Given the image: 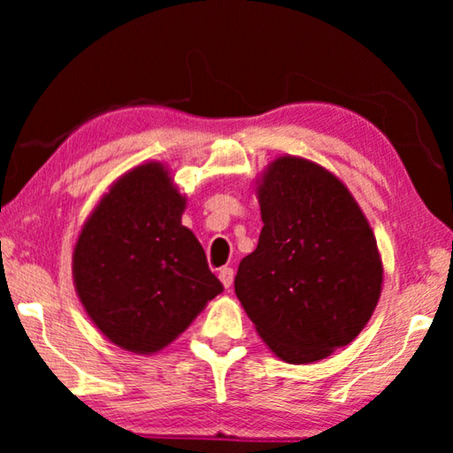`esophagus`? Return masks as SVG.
Returning <instances> with one entry per match:
<instances>
[{
    "mask_svg": "<svg viewBox=\"0 0 453 453\" xmlns=\"http://www.w3.org/2000/svg\"><path fill=\"white\" fill-rule=\"evenodd\" d=\"M219 281H221V286H224L226 289L232 288V283H234V270H232V267H221V270H219Z\"/></svg>",
    "mask_w": 453,
    "mask_h": 453,
    "instance_id": "obj_1",
    "label": "esophagus"
}]
</instances>
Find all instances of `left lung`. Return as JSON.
Here are the masks:
<instances>
[{
    "instance_id": "1",
    "label": "left lung",
    "mask_w": 453,
    "mask_h": 453,
    "mask_svg": "<svg viewBox=\"0 0 453 453\" xmlns=\"http://www.w3.org/2000/svg\"><path fill=\"white\" fill-rule=\"evenodd\" d=\"M256 196L264 227L235 296L275 356L318 362L354 342L380 302L375 235L343 181L310 159L275 157Z\"/></svg>"
}]
</instances>
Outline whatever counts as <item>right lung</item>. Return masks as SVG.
I'll use <instances>...</instances> for the list:
<instances>
[{"label":"right lung","instance_id":"add662e5","mask_svg":"<svg viewBox=\"0 0 453 453\" xmlns=\"http://www.w3.org/2000/svg\"><path fill=\"white\" fill-rule=\"evenodd\" d=\"M186 203L164 164H142L111 183L78 235L75 291L121 349L150 356L170 346L224 289L181 226Z\"/></svg>","mask_w":453,"mask_h":453}]
</instances>
